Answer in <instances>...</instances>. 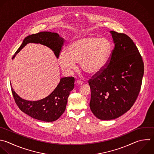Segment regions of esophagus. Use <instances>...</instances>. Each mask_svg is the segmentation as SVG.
<instances>
[{"label": "esophagus", "instance_id": "34e87169", "mask_svg": "<svg viewBox=\"0 0 154 154\" xmlns=\"http://www.w3.org/2000/svg\"><path fill=\"white\" fill-rule=\"evenodd\" d=\"M76 84L78 85H81L83 84V82L82 81H80V80H77L76 81Z\"/></svg>", "mask_w": 154, "mask_h": 154}]
</instances>
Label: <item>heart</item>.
<instances>
[{"label": "heart", "mask_w": 154, "mask_h": 154, "mask_svg": "<svg viewBox=\"0 0 154 154\" xmlns=\"http://www.w3.org/2000/svg\"><path fill=\"white\" fill-rule=\"evenodd\" d=\"M112 52L109 40L93 35L79 38L63 50L58 57L61 67L66 71L74 70L76 63L80 62L82 71L88 75H95L106 65Z\"/></svg>", "instance_id": "obj_1"}]
</instances>
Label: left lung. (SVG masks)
Segmentation results:
<instances>
[{"mask_svg": "<svg viewBox=\"0 0 154 154\" xmlns=\"http://www.w3.org/2000/svg\"><path fill=\"white\" fill-rule=\"evenodd\" d=\"M114 48L101 72L88 81L90 108L99 119H116L131 109L140 91L144 74L141 56L127 35L111 31Z\"/></svg>", "mask_w": 154, "mask_h": 154, "instance_id": "left-lung-1", "label": "left lung"}]
</instances>
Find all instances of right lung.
<instances>
[{
	"label": "right lung",
	"instance_id": "1",
	"mask_svg": "<svg viewBox=\"0 0 154 154\" xmlns=\"http://www.w3.org/2000/svg\"><path fill=\"white\" fill-rule=\"evenodd\" d=\"M64 42V39L55 32H42L32 34L23 40L13 59L29 43H40L49 47L58 58ZM74 82L73 77L63 78L55 89L48 96L37 101H29L21 98L11 85V87L15 102L21 111L34 119L51 122L59 119L64 112L70 92L74 88Z\"/></svg>",
	"mask_w": 154,
	"mask_h": 154
}]
</instances>
